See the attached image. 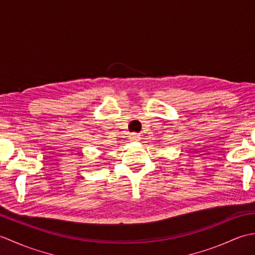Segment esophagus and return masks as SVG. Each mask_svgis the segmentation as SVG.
<instances>
[{
	"mask_svg": "<svg viewBox=\"0 0 255 255\" xmlns=\"http://www.w3.org/2000/svg\"><path fill=\"white\" fill-rule=\"evenodd\" d=\"M130 139L132 140V141H139L140 136H139L138 133H131L130 134Z\"/></svg>",
	"mask_w": 255,
	"mask_h": 255,
	"instance_id": "1",
	"label": "esophagus"
}]
</instances>
